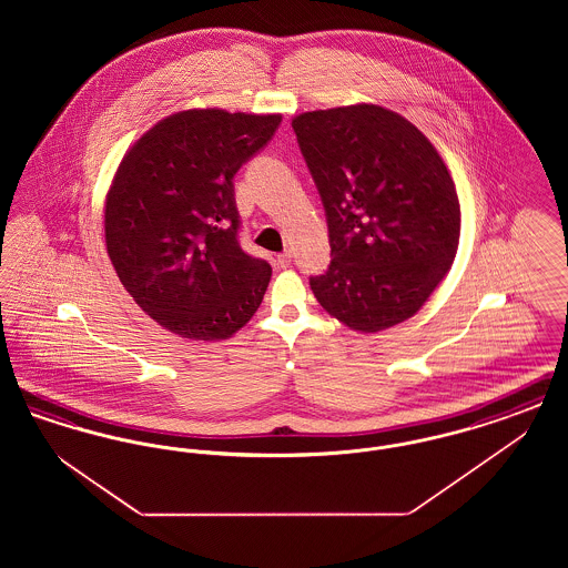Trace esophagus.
<instances>
[{
    "mask_svg": "<svg viewBox=\"0 0 568 568\" xmlns=\"http://www.w3.org/2000/svg\"><path fill=\"white\" fill-rule=\"evenodd\" d=\"M292 260H294V253H292V251H283V253L276 257V262H278L281 268H287V266L292 264Z\"/></svg>",
    "mask_w": 568,
    "mask_h": 568,
    "instance_id": "34e87169",
    "label": "esophagus"
}]
</instances>
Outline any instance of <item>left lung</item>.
Returning a JSON list of instances; mask_svg holds the SVG:
<instances>
[{
	"label": "left lung",
	"mask_w": 568,
	"mask_h": 568,
	"mask_svg": "<svg viewBox=\"0 0 568 568\" xmlns=\"http://www.w3.org/2000/svg\"><path fill=\"white\" fill-rule=\"evenodd\" d=\"M292 128L332 248L311 276L317 302L359 332L413 317L458 251V193L433 142L375 104L304 112Z\"/></svg>",
	"instance_id": "8db88e82"
}]
</instances>
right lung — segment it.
Masks as SVG:
<instances>
[{"label":"right lung","mask_w":568,"mask_h":568,"mask_svg":"<svg viewBox=\"0 0 568 568\" xmlns=\"http://www.w3.org/2000/svg\"><path fill=\"white\" fill-rule=\"evenodd\" d=\"M281 114L183 110L128 151L106 195L110 262L165 329L219 341L260 308L272 268L239 243L234 176L272 140Z\"/></svg>","instance_id":"add662e5"}]
</instances>
